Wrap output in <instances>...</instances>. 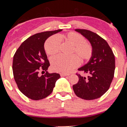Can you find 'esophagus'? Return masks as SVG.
Instances as JSON below:
<instances>
[{
    "instance_id": "esophagus-1",
    "label": "esophagus",
    "mask_w": 127,
    "mask_h": 127,
    "mask_svg": "<svg viewBox=\"0 0 127 127\" xmlns=\"http://www.w3.org/2000/svg\"><path fill=\"white\" fill-rule=\"evenodd\" d=\"M60 75L61 77H65V76L68 75V74H65V73H60Z\"/></svg>"
}]
</instances>
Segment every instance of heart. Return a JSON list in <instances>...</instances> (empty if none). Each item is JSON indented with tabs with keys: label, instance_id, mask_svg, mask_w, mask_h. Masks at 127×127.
I'll list each match as a JSON object with an SVG mask.
<instances>
[{
	"label": "heart",
	"instance_id": "heart-1",
	"mask_svg": "<svg viewBox=\"0 0 127 127\" xmlns=\"http://www.w3.org/2000/svg\"><path fill=\"white\" fill-rule=\"evenodd\" d=\"M59 38L73 46L72 53H75L77 57L72 55L68 57L62 56L54 57L52 60V68L55 71L68 73L78 65V58L81 62H85L92 57V46L86 42L85 38L82 35L74 32L61 35L59 38L53 36L49 38L45 44V50L48 55L54 56L59 53L60 47Z\"/></svg>",
	"mask_w": 127,
	"mask_h": 127
}]
</instances>
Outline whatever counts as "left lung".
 I'll return each instance as SVG.
<instances>
[{
	"instance_id": "obj_1",
	"label": "left lung",
	"mask_w": 127,
	"mask_h": 127,
	"mask_svg": "<svg viewBox=\"0 0 127 127\" xmlns=\"http://www.w3.org/2000/svg\"><path fill=\"white\" fill-rule=\"evenodd\" d=\"M91 44L93 54L89 62L78 70L87 74L79 78L72 88L78 97L85 100H94L100 97L109 89L114 77L115 57L109 44L96 33L87 30L76 29Z\"/></svg>"
}]
</instances>
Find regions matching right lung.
I'll use <instances>...</instances> for the list:
<instances>
[{"mask_svg":"<svg viewBox=\"0 0 127 127\" xmlns=\"http://www.w3.org/2000/svg\"><path fill=\"white\" fill-rule=\"evenodd\" d=\"M62 30L38 33L24 41L13 57V72L19 90L32 100L46 97L52 92L59 74L47 71L50 63L45 51L44 43L51 35ZM40 70L46 71L40 76Z\"/></svg>","mask_w":127,"mask_h":127,"instance_id":"right-lung-1","label":"right lung"}]
</instances>
